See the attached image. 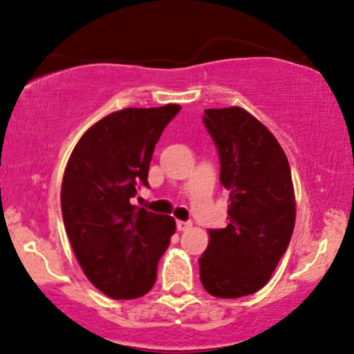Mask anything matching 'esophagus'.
I'll return each instance as SVG.
<instances>
[{
    "label": "esophagus",
    "instance_id": "1",
    "mask_svg": "<svg viewBox=\"0 0 354 354\" xmlns=\"http://www.w3.org/2000/svg\"><path fill=\"white\" fill-rule=\"evenodd\" d=\"M192 226L191 221H177V230L178 231H187Z\"/></svg>",
    "mask_w": 354,
    "mask_h": 354
}]
</instances>
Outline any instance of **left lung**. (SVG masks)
Instances as JSON below:
<instances>
[{
  "mask_svg": "<svg viewBox=\"0 0 354 354\" xmlns=\"http://www.w3.org/2000/svg\"><path fill=\"white\" fill-rule=\"evenodd\" d=\"M203 123L230 191V223L209 230L201 282L214 297L238 299L260 290L287 252L295 224L290 167L275 136L245 109H206Z\"/></svg>",
  "mask_w": 354,
  "mask_h": 354,
  "instance_id": "1",
  "label": "left lung"
}]
</instances>
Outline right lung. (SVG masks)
Returning <instances> with one entry per match:
<instances>
[{
    "label": "right lung",
    "instance_id": "add662e5",
    "mask_svg": "<svg viewBox=\"0 0 354 354\" xmlns=\"http://www.w3.org/2000/svg\"><path fill=\"white\" fill-rule=\"evenodd\" d=\"M180 111L127 108L87 130L72 151L60 192L67 236L86 277L111 299L145 295L157 280L158 260L176 233L172 216L130 203L148 187L155 143Z\"/></svg>",
    "mask_w": 354,
    "mask_h": 354
}]
</instances>
